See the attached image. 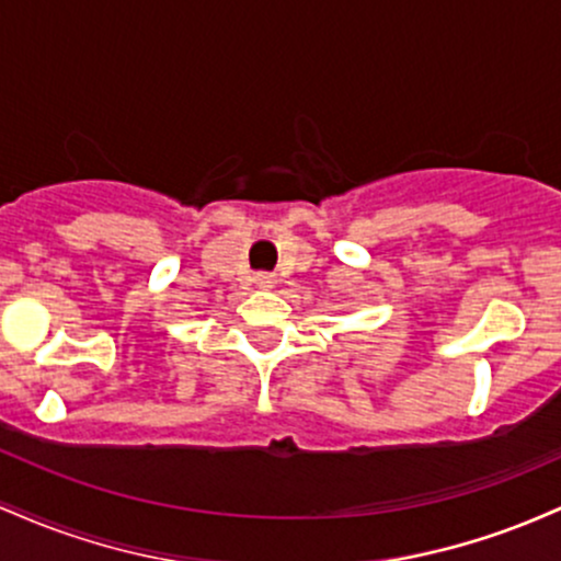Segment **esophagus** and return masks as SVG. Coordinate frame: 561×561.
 Wrapping results in <instances>:
<instances>
[{
  "mask_svg": "<svg viewBox=\"0 0 561 561\" xmlns=\"http://www.w3.org/2000/svg\"><path fill=\"white\" fill-rule=\"evenodd\" d=\"M255 287L261 289H272L276 285V276L274 274H255Z\"/></svg>",
  "mask_w": 561,
  "mask_h": 561,
  "instance_id": "obj_1",
  "label": "esophagus"
}]
</instances>
